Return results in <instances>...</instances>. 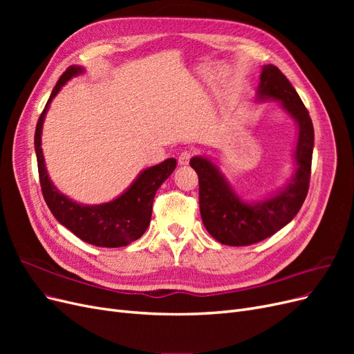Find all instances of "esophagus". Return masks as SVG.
<instances>
[{
	"label": "esophagus",
	"mask_w": 354,
	"mask_h": 354,
	"mask_svg": "<svg viewBox=\"0 0 354 354\" xmlns=\"http://www.w3.org/2000/svg\"><path fill=\"white\" fill-rule=\"evenodd\" d=\"M192 156H194V152L190 151H183L180 155H178V164L180 165H187L189 160L192 159Z\"/></svg>",
	"instance_id": "34e87169"
}]
</instances>
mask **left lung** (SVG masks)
<instances>
[{"mask_svg": "<svg viewBox=\"0 0 354 354\" xmlns=\"http://www.w3.org/2000/svg\"><path fill=\"white\" fill-rule=\"evenodd\" d=\"M259 97L281 100L288 113L298 122L297 173L292 183L283 192L264 202L248 205L234 195L226 178L208 159L196 156L190 160V167L199 178V209L203 226L212 238L230 246L257 243L286 226L301 208L312 176L315 143L312 118L292 84L277 66L263 68Z\"/></svg>", "mask_w": 354, "mask_h": 354, "instance_id": "left-lung-1", "label": "left lung"}]
</instances>
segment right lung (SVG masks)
Masks as SVG:
<instances>
[{
  "label": "right lung",
  "mask_w": 354,
  "mask_h": 354,
  "mask_svg": "<svg viewBox=\"0 0 354 354\" xmlns=\"http://www.w3.org/2000/svg\"><path fill=\"white\" fill-rule=\"evenodd\" d=\"M82 72L80 66H69L62 73L56 87L53 88L44 111L39 115L35 128V152L38 162V176L42 190L53 216L69 229L75 236L84 242L102 248H120L137 241L146 232L152 217V205L156 190L173 173L177 160L174 158L165 159L155 167L145 169L131 187L109 203L87 207L72 202L69 198L59 194V190L51 185L44 165V156L41 149V131L44 116L50 102L72 77Z\"/></svg>",
  "instance_id": "right-lung-1"
}]
</instances>
